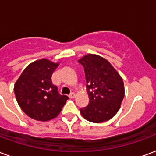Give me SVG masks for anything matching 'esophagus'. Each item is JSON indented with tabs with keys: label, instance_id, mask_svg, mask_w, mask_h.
Here are the masks:
<instances>
[{
	"label": "esophagus",
	"instance_id": "1",
	"mask_svg": "<svg viewBox=\"0 0 156 156\" xmlns=\"http://www.w3.org/2000/svg\"><path fill=\"white\" fill-rule=\"evenodd\" d=\"M69 98H74L75 97H76V94H75L74 93H72L69 94Z\"/></svg>",
	"mask_w": 156,
	"mask_h": 156
}]
</instances>
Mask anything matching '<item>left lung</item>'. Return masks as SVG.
Instances as JSON below:
<instances>
[{"label":"left lung","mask_w":156,"mask_h":156,"mask_svg":"<svg viewBox=\"0 0 156 156\" xmlns=\"http://www.w3.org/2000/svg\"><path fill=\"white\" fill-rule=\"evenodd\" d=\"M84 68L89 103L80 109L88 122L101 123L112 118L119 111L125 94L121 75L108 61L89 54L78 59Z\"/></svg>","instance_id":"left-lung-1"}]
</instances>
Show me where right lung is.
I'll return each mask as SVG.
<instances>
[{
	"mask_svg": "<svg viewBox=\"0 0 156 156\" xmlns=\"http://www.w3.org/2000/svg\"><path fill=\"white\" fill-rule=\"evenodd\" d=\"M58 63L41 58L29 64L15 83L14 92L18 104L27 116L45 122L60 113L69 98L58 94L51 76Z\"/></svg>",
	"mask_w": 156,
	"mask_h": 156,
	"instance_id": "right-lung-1",
	"label": "right lung"
}]
</instances>
